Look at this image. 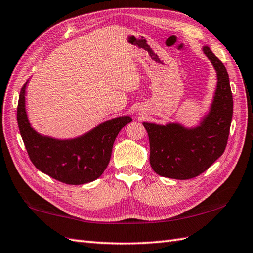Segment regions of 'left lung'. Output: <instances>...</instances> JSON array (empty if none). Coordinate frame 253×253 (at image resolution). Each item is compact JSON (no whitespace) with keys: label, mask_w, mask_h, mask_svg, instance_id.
<instances>
[{"label":"left lung","mask_w":253,"mask_h":253,"mask_svg":"<svg viewBox=\"0 0 253 253\" xmlns=\"http://www.w3.org/2000/svg\"><path fill=\"white\" fill-rule=\"evenodd\" d=\"M217 75L216 90L208 114L198 126L143 122L150 141V164L160 176L190 179L206 171L224 153L233 117V94L224 64L203 46Z\"/></svg>","instance_id":"obj_1"}]
</instances>
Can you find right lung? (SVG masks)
Masks as SVG:
<instances>
[{"instance_id":"1","label":"right lung","mask_w":253,"mask_h":253,"mask_svg":"<svg viewBox=\"0 0 253 253\" xmlns=\"http://www.w3.org/2000/svg\"><path fill=\"white\" fill-rule=\"evenodd\" d=\"M26 82L20 90L17 122L31 162L42 173L67 185H83L103 174L111 160L113 144L130 116L115 117L99 124L74 139L42 136L31 127L26 112Z\"/></svg>"}]
</instances>
